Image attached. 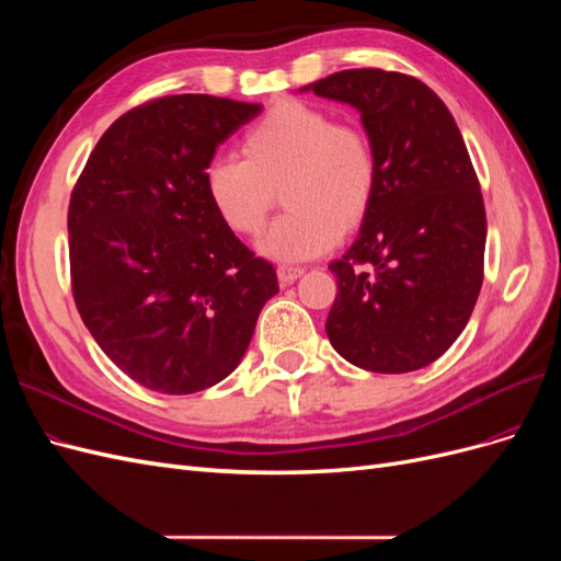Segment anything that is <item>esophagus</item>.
<instances>
[{
	"instance_id": "34e87169",
	"label": "esophagus",
	"mask_w": 561,
	"mask_h": 561,
	"mask_svg": "<svg viewBox=\"0 0 561 561\" xmlns=\"http://www.w3.org/2000/svg\"><path fill=\"white\" fill-rule=\"evenodd\" d=\"M304 274V266H278V280L283 283V285H290V283H295L299 276Z\"/></svg>"
}]
</instances>
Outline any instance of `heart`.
Wrapping results in <instances>:
<instances>
[{"label": "heart", "instance_id": "heart-1", "mask_svg": "<svg viewBox=\"0 0 561 561\" xmlns=\"http://www.w3.org/2000/svg\"><path fill=\"white\" fill-rule=\"evenodd\" d=\"M241 154L217 157L203 186L222 225L257 236L276 190L285 213L274 219L260 250L278 262H304L328 252L365 222L379 190V157L365 128L301 100H280L254 122Z\"/></svg>", "mask_w": 561, "mask_h": 561}]
</instances>
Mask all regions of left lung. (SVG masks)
I'll return each instance as SVG.
<instances>
[{
	"mask_svg": "<svg viewBox=\"0 0 561 561\" xmlns=\"http://www.w3.org/2000/svg\"><path fill=\"white\" fill-rule=\"evenodd\" d=\"M301 91L358 110L379 157L360 236L330 264V344L379 375L426 367L468 325L484 278V201L461 130L410 75L363 67Z\"/></svg>",
	"mask_w": 561,
	"mask_h": 561,
	"instance_id": "left-lung-1",
	"label": "left lung"
}]
</instances>
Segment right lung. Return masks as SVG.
<instances>
[{"mask_svg": "<svg viewBox=\"0 0 561 561\" xmlns=\"http://www.w3.org/2000/svg\"><path fill=\"white\" fill-rule=\"evenodd\" d=\"M262 105L165 95L105 130L67 210L72 295L98 346L140 386L198 393L227 379L278 293L213 210L203 171Z\"/></svg>", "mask_w": 561, "mask_h": 561, "instance_id": "right-lung-1", "label": "right lung"}]
</instances>
